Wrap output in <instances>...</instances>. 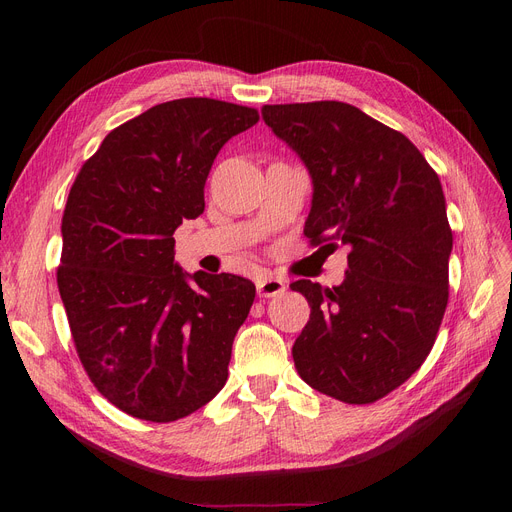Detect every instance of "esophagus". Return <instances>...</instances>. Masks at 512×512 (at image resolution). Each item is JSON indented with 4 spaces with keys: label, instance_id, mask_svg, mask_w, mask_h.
Masks as SVG:
<instances>
[{
    "label": "esophagus",
    "instance_id": "obj_1",
    "mask_svg": "<svg viewBox=\"0 0 512 512\" xmlns=\"http://www.w3.org/2000/svg\"><path fill=\"white\" fill-rule=\"evenodd\" d=\"M286 282L280 280V277H262L256 284L258 297H280V294L286 292Z\"/></svg>",
    "mask_w": 512,
    "mask_h": 512
}]
</instances>
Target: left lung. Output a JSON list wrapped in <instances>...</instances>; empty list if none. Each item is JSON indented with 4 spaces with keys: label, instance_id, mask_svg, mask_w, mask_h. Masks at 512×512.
<instances>
[{
    "label": "left lung",
    "instance_id": "obj_1",
    "mask_svg": "<svg viewBox=\"0 0 512 512\" xmlns=\"http://www.w3.org/2000/svg\"><path fill=\"white\" fill-rule=\"evenodd\" d=\"M262 119L312 175L309 245L350 247L339 286L290 284L312 307L294 367L324 395L374 404L423 365L446 312L453 230L440 179L404 134L352 104H265Z\"/></svg>",
    "mask_w": 512,
    "mask_h": 512
}]
</instances>
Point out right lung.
Instances as JSON below:
<instances>
[{
  "label": "right lung",
  "instance_id": "1",
  "mask_svg": "<svg viewBox=\"0 0 512 512\" xmlns=\"http://www.w3.org/2000/svg\"><path fill=\"white\" fill-rule=\"evenodd\" d=\"M258 119L256 108L213 98L156 104L108 132L72 183L59 294L89 380L134 418L177 421L226 384L256 286L185 275L173 235L205 211L218 151Z\"/></svg>",
  "mask_w": 512,
  "mask_h": 512
}]
</instances>
